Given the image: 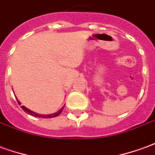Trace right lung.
I'll list each match as a JSON object with an SVG mask.
<instances>
[{
  "instance_id": "right-lung-1",
  "label": "right lung",
  "mask_w": 155,
  "mask_h": 155,
  "mask_svg": "<svg viewBox=\"0 0 155 155\" xmlns=\"http://www.w3.org/2000/svg\"><path fill=\"white\" fill-rule=\"evenodd\" d=\"M16 100H17V101H18L19 104H21V102L18 101V99L16 98ZM64 106L61 108V110L59 111H57L56 113H54V114H37V113H35V112H33V111H31V110H29V109H27L26 107H25V106H21V109L25 111V112H26L28 114H31V115H32V116H35V117H39V118H53V117H56L58 116L59 114H61V112H62V110H63V109H64Z\"/></svg>"
}]
</instances>
